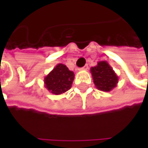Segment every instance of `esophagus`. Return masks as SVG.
<instances>
[{"instance_id": "obj_1", "label": "esophagus", "mask_w": 148, "mask_h": 148, "mask_svg": "<svg viewBox=\"0 0 148 148\" xmlns=\"http://www.w3.org/2000/svg\"><path fill=\"white\" fill-rule=\"evenodd\" d=\"M80 70H87L88 69V65L86 64V65H85L83 68H81V69H79Z\"/></svg>"}]
</instances>
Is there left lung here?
<instances>
[{
    "label": "left lung",
    "mask_w": 148,
    "mask_h": 148,
    "mask_svg": "<svg viewBox=\"0 0 148 148\" xmlns=\"http://www.w3.org/2000/svg\"><path fill=\"white\" fill-rule=\"evenodd\" d=\"M91 74L95 86L103 92H110L118 83V76L105 61L99 62L95 67L91 68Z\"/></svg>",
    "instance_id": "left-lung-1"
}]
</instances>
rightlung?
<instances>
[{
  "label": "right lung",
  "mask_w": 148,
  "mask_h": 148,
  "mask_svg": "<svg viewBox=\"0 0 148 148\" xmlns=\"http://www.w3.org/2000/svg\"><path fill=\"white\" fill-rule=\"evenodd\" d=\"M74 79V72L66 65L59 63L45 77V86L49 92L60 95L71 88Z\"/></svg>",
  "instance_id": "1"
}]
</instances>
